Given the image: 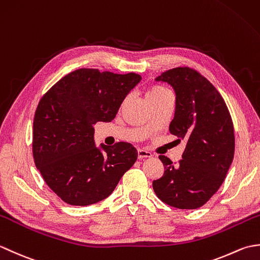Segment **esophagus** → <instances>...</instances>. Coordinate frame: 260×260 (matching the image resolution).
Instances as JSON below:
<instances>
[{"label": "esophagus", "instance_id": "esophagus-1", "mask_svg": "<svg viewBox=\"0 0 260 260\" xmlns=\"http://www.w3.org/2000/svg\"><path fill=\"white\" fill-rule=\"evenodd\" d=\"M137 156H139V158L142 159V158H145V157H152L153 154L151 152H148V151L139 148V150H137Z\"/></svg>", "mask_w": 260, "mask_h": 260}]
</instances>
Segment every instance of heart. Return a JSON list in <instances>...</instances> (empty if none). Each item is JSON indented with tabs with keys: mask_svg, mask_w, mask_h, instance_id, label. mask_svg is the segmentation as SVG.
<instances>
[{
	"mask_svg": "<svg viewBox=\"0 0 260 260\" xmlns=\"http://www.w3.org/2000/svg\"><path fill=\"white\" fill-rule=\"evenodd\" d=\"M169 95H171V92L169 91L168 88L159 85H152L147 88V91H146L148 102L157 101V99H161Z\"/></svg>",
	"mask_w": 260,
	"mask_h": 260,
	"instance_id": "1",
	"label": "heart"
}]
</instances>
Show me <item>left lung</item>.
<instances>
[{
	"mask_svg": "<svg viewBox=\"0 0 260 260\" xmlns=\"http://www.w3.org/2000/svg\"><path fill=\"white\" fill-rule=\"evenodd\" d=\"M174 88L175 115L171 134L185 140L178 163L159 155L164 174L153 190L164 203L178 209H198L221 186L235 154V131L222 96L206 77L190 67L164 71L156 78Z\"/></svg>",
	"mask_w": 260,
	"mask_h": 260,
	"instance_id": "obj_1",
	"label": "left lung"
}]
</instances>
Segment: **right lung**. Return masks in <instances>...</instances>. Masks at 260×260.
<instances>
[{
	"mask_svg": "<svg viewBox=\"0 0 260 260\" xmlns=\"http://www.w3.org/2000/svg\"><path fill=\"white\" fill-rule=\"evenodd\" d=\"M141 76L81 68L66 75L40 99L33 118L32 153L47 185L70 206H89L112 194L137 159L127 142H93V125L115 118Z\"/></svg>",
	"mask_w": 260,
	"mask_h": 260,
	"instance_id": "obj_1",
	"label": "right lung"
}]
</instances>
